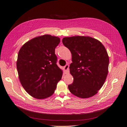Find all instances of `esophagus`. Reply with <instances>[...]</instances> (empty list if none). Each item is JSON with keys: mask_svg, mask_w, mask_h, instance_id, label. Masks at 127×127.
Wrapping results in <instances>:
<instances>
[{"mask_svg": "<svg viewBox=\"0 0 127 127\" xmlns=\"http://www.w3.org/2000/svg\"><path fill=\"white\" fill-rule=\"evenodd\" d=\"M64 71L65 74H68L69 72V65L68 64L66 65L64 67Z\"/></svg>", "mask_w": 127, "mask_h": 127, "instance_id": "esophagus-1", "label": "esophagus"}]
</instances>
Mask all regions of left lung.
<instances>
[{
  "instance_id": "obj_1",
  "label": "left lung",
  "mask_w": 127,
  "mask_h": 127,
  "mask_svg": "<svg viewBox=\"0 0 127 127\" xmlns=\"http://www.w3.org/2000/svg\"><path fill=\"white\" fill-rule=\"evenodd\" d=\"M62 42L72 56L69 70L74 81L68 85L69 90L80 98L95 95L108 74L109 57L105 48L100 41L88 36L64 37Z\"/></svg>"
}]
</instances>
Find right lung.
<instances>
[{
  "label": "right lung",
  "instance_id": "obj_1",
  "mask_svg": "<svg viewBox=\"0 0 127 127\" xmlns=\"http://www.w3.org/2000/svg\"><path fill=\"white\" fill-rule=\"evenodd\" d=\"M60 42L56 36L45 35L26 42L20 49L16 67L19 79L32 96L43 99L52 95L62 70L57 64L55 49Z\"/></svg>",
  "mask_w": 127,
  "mask_h": 127
}]
</instances>
